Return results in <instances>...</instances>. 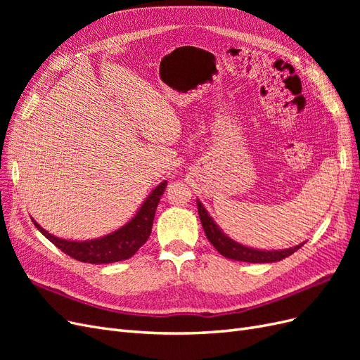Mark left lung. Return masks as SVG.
Instances as JSON below:
<instances>
[{"instance_id": "obj_1", "label": "left lung", "mask_w": 360, "mask_h": 360, "mask_svg": "<svg viewBox=\"0 0 360 360\" xmlns=\"http://www.w3.org/2000/svg\"><path fill=\"white\" fill-rule=\"evenodd\" d=\"M198 205V214L200 221L202 224L204 233L209 238V242L214 246V249L224 255L225 258H230L234 261H245V263H276V261L284 259L290 257L291 254L296 252L307 242H302L296 246L288 248V249H255L246 245L238 243L233 238L222 231V228L214 222L213 217L205 210V207L200 200H197Z\"/></svg>"}]
</instances>
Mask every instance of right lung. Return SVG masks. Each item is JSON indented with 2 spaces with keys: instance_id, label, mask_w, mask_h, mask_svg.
Wrapping results in <instances>:
<instances>
[{
  "instance_id": "right-lung-1",
  "label": "right lung",
  "mask_w": 360,
  "mask_h": 360,
  "mask_svg": "<svg viewBox=\"0 0 360 360\" xmlns=\"http://www.w3.org/2000/svg\"><path fill=\"white\" fill-rule=\"evenodd\" d=\"M167 184L165 180L160 181L139 205L132 219H129L123 226L106 236L91 238V240H66V238H60L46 231L32 217L31 221L49 242L75 259L90 264L117 263V261H123L135 255L136 250L147 242L151 234L158 204L165 192Z\"/></svg>"
}]
</instances>
